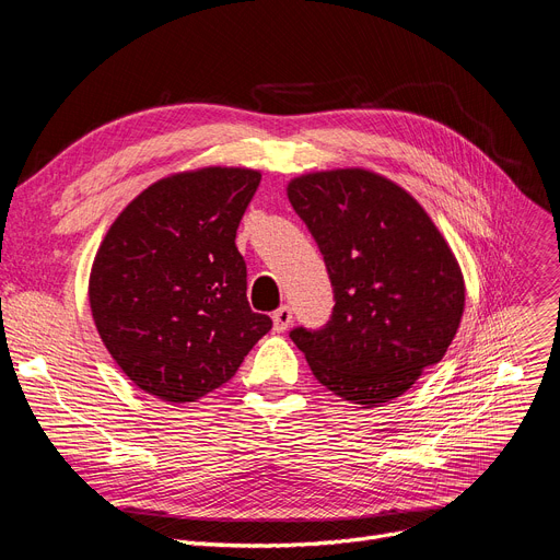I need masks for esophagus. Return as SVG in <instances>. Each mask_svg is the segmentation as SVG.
<instances>
[{"mask_svg":"<svg viewBox=\"0 0 560 560\" xmlns=\"http://www.w3.org/2000/svg\"><path fill=\"white\" fill-rule=\"evenodd\" d=\"M290 322H292V311L288 308V306H281V308H277L275 313H272V325H275V331H285L288 327H290Z\"/></svg>","mask_w":560,"mask_h":560,"instance_id":"obj_1","label":"esophagus"}]
</instances>
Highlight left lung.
<instances>
[{
  "label": "left lung",
  "instance_id": "left-lung-1",
  "mask_svg": "<svg viewBox=\"0 0 560 560\" xmlns=\"http://www.w3.org/2000/svg\"><path fill=\"white\" fill-rule=\"evenodd\" d=\"M292 209L325 256L334 313L292 329L322 386L372 408L443 361L463 308L460 265L420 201L365 167L308 172L288 184Z\"/></svg>",
  "mask_w": 560,
  "mask_h": 560
}]
</instances>
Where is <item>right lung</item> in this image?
I'll return each instance as SVG.
<instances>
[{
  "label": "right lung",
  "mask_w": 560,
  "mask_h": 560,
  "mask_svg": "<svg viewBox=\"0 0 560 560\" xmlns=\"http://www.w3.org/2000/svg\"><path fill=\"white\" fill-rule=\"evenodd\" d=\"M260 184L209 165L144 188L108 226L88 300L113 361L147 395L197 401L238 372L272 329L247 302L235 231Z\"/></svg>",
  "instance_id": "add662e5"
}]
</instances>
